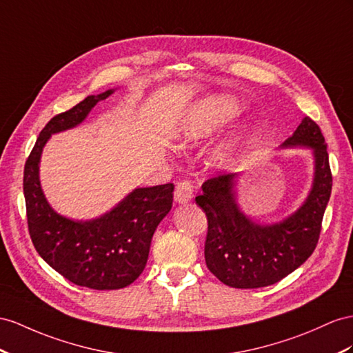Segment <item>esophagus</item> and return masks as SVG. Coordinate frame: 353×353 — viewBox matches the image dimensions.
I'll return each instance as SVG.
<instances>
[{
  "label": "esophagus",
  "instance_id": "obj_1",
  "mask_svg": "<svg viewBox=\"0 0 353 353\" xmlns=\"http://www.w3.org/2000/svg\"><path fill=\"white\" fill-rule=\"evenodd\" d=\"M194 198V186L191 182H180L176 186L174 200L179 204H186Z\"/></svg>",
  "mask_w": 353,
  "mask_h": 353
}]
</instances>
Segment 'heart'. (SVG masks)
I'll return each mask as SVG.
<instances>
[{"label":"heart","instance_id":"1","mask_svg":"<svg viewBox=\"0 0 353 353\" xmlns=\"http://www.w3.org/2000/svg\"><path fill=\"white\" fill-rule=\"evenodd\" d=\"M240 113L241 105L236 97L227 94L207 97L201 103H198L192 113L186 117L182 128H180V137L186 141L200 140L236 119ZM246 140V130L236 131L227 141L222 143V146L216 153V158L221 162L230 161L237 155Z\"/></svg>","mask_w":353,"mask_h":353}]
</instances>
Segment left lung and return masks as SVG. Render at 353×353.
<instances>
[{"label":"left lung","mask_w":353,"mask_h":353,"mask_svg":"<svg viewBox=\"0 0 353 353\" xmlns=\"http://www.w3.org/2000/svg\"><path fill=\"white\" fill-rule=\"evenodd\" d=\"M310 149L313 180L303 204L285 219L264 223L252 219L239 204L241 173L213 177L203 183L196 204L209 221L204 258L222 283L239 289L274 285L304 264L318 245L332 176L325 139L310 117H304L279 149Z\"/></svg>","instance_id":"1"}]
</instances>
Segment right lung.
Here are the masks:
<instances>
[{
  "label": "right lung",
  "instance_id": "add662e5",
  "mask_svg": "<svg viewBox=\"0 0 353 353\" xmlns=\"http://www.w3.org/2000/svg\"><path fill=\"white\" fill-rule=\"evenodd\" d=\"M114 89L89 95L71 110L52 117L40 132L23 170V195L32 245L61 276L90 289H121L137 279L149 258L150 241L173 205L174 185L135 188L112 210L89 221L59 214L40 183V161L53 134L76 128Z\"/></svg>",
  "mask_w": 353,
  "mask_h": 353
}]
</instances>
